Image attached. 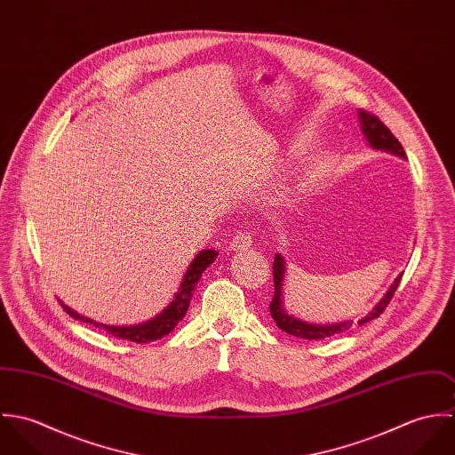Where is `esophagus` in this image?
Returning <instances> with one entry per match:
<instances>
[{"mask_svg": "<svg viewBox=\"0 0 455 455\" xmlns=\"http://www.w3.org/2000/svg\"><path fill=\"white\" fill-rule=\"evenodd\" d=\"M251 245H252V236L249 233L238 231L231 240V249L236 252H245L251 249Z\"/></svg>", "mask_w": 455, "mask_h": 455, "instance_id": "esophagus-1", "label": "esophagus"}]
</instances>
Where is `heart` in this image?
<instances>
[{"mask_svg": "<svg viewBox=\"0 0 455 455\" xmlns=\"http://www.w3.org/2000/svg\"><path fill=\"white\" fill-rule=\"evenodd\" d=\"M278 166H280V164H278Z\"/></svg>", "mask_w": 455, "mask_h": 455, "instance_id": "heart-1", "label": "heart"}]
</instances>
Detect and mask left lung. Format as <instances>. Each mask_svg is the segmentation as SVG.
Instances as JSON below:
<instances>
[{
	"label": "left lung",
	"instance_id": "8db88e82",
	"mask_svg": "<svg viewBox=\"0 0 455 455\" xmlns=\"http://www.w3.org/2000/svg\"><path fill=\"white\" fill-rule=\"evenodd\" d=\"M357 117H359V126L363 131L364 140L368 141V145L375 150H382V152H389L392 156H397L401 159H406V154L401 147V143L395 140V136L390 132L389 128L373 114L364 112V110H357ZM285 260L282 254H275L273 260V280H275V296L273 301L269 303V314L275 321V324L278 325L282 331H285L287 334H292L296 338H303V339H324L329 336H334L338 332H343L347 329H350L355 324L354 321H341V323H332V324H314L308 321H301L294 315H289L285 307H283V278H285ZM403 273H399L394 282L390 283L389 289L386 291V294L382 296V299L375 305V308L371 312H368L364 317H361L357 321V324H366L373 319H377L386 307L389 305L390 298L394 296L399 280H401Z\"/></svg>",
	"mask_w": 455,
	"mask_h": 455
}]
</instances>
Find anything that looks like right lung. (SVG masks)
Returning <instances> with one entry per match:
<instances>
[{
	"label": "right lung",
	"instance_id": "1",
	"mask_svg": "<svg viewBox=\"0 0 455 455\" xmlns=\"http://www.w3.org/2000/svg\"><path fill=\"white\" fill-rule=\"evenodd\" d=\"M217 256H219V252L212 251V249L199 251L195 259L191 260V264L188 266V269L182 276V282H180V289L173 296L172 303L161 314H157L154 319H150L147 323H141V324H101V323H96V321H92L85 315H80L73 308L66 307L63 301H60V303L65 308L66 314L69 317H73L75 321H82V323L96 325V327H103L107 332H110L116 338H121V339H130L134 343H148V341H154V339H159V338L170 334L177 327V324L186 317L188 308H189L191 299H193V294H195L197 280L201 278L203 271L215 260Z\"/></svg>",
	"mask_w": 455,
	"mask_h": 455
}]
</instances>
